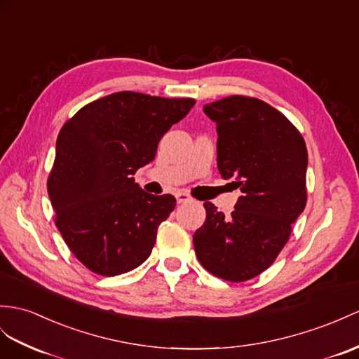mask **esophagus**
<instances>
[{
  "label": "esophagus",
  "instance_id": "34e87169",
  "mask_svg": "<svg viewBox=\"0 0 359 359\" xmlns=\"http://www.w3.org/2000/svg\"><path fill=\"white\" fill-rule=\"evenodd\" d=\"M175 196H177V203H178V204L189 203V201L191 199V196H190V195H187V194H184V191H178V194L175 195Z\"/></svg>",
  "mask_w": 359,
  "mask_h": 359
}]
</instances>
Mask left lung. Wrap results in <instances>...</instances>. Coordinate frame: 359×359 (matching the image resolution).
<instances>
[{"label":"left lung","instance_id":"obj_1","mask_svg":"<svg viewBox=\"0 0 359 359\" xmlns=\"http://www.w3.org/2000/svg\"><path fill=\"white\" fill-rule=\"evenodd\" d=\"M216 123L217 169L242 196L226 217L204 203L194 234L199 264L229 282H245L273 265L306 207L308 149L302 134L271 104L230 95L204 107Z\"/></svg>","mask_w":359,"mask_h":359}]
</instances>
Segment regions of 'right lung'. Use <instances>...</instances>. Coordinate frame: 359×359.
<instances>
[{
	"label": "right lung",
	"mask_w": 359,
	"mask_h": 359,
	"mask_svg": "<svg viewBox=\"0 0 359 359\" xmlns=\"http://www.w3.org/2000/svg\"><path fill=\"white\" fill-rule=\"evenodd\" d=\"M195 103L120 91L85 104L60 129L48 196L68 248L93 273L123 274L151 256L177 199L146 194L134 175Z\"/></svg>",
	"instance_id": "add662e5"
}]
</instances>
